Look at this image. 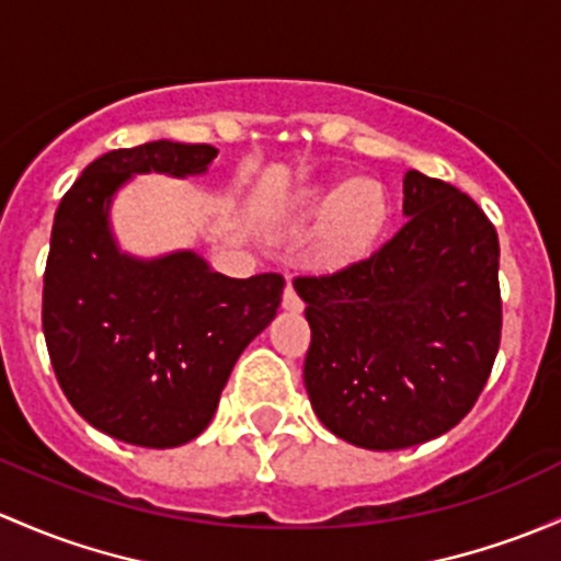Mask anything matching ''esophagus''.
<instances>
[{"mask_svg": "<svg viewBox=\"0 0 561 561\" xmlns=\"http://www.w3.org/2000/svg\"><path fill=\"white\" fill-rule=\"evenodd\" d=\"M282 306H285L287 311H300V309H304V300H300V296H298L296 287H293V285L285 287V296H282Z\"/></svg>", "mask_w": 561, "mask_h": 561, "instance_id": "1", "label": "esophagus"}]
</instances>
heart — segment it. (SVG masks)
<instances>
[{"label": "heart", "instance_id": "1", "mask_svg": "<svg viewBox=\"0 0 561 561\" xmlns=\"http://www.w3.org/2000/svg\"><path fill=\"white\" fill-rule=\"evenodd\" d=\"M387 220V196L379 182L357 180L333 191L314 193L300 211V226H328L322 255L344 263L370 250Z\"/></svg>", "mask_w": 561, "mask_h": 561}]
</instances>
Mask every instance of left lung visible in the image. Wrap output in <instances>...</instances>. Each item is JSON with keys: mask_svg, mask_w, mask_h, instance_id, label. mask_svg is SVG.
<instances>
[{"mask_svg": "<svg viewBox=\"0 0 561 561\" xmlns=\"http://www.w3.org/2000/svg\"><path fill=\"white\" fill-rule=\"evenodd\" d=\"M405 222L365 261L296 276L311 344L304 385L333 435L374 451L449 433L500 350V241L479 204L405 172Z\"/></svg>", "mask_w": 561, "mask_h": 561, "instance_id": "obj_1", "label": "left lung"}]
</instances>
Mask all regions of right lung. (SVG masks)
I'll return each mask as SVG.
<instances>
[{
    "mask_svg": "<svg viewBox=\"0 0 561 561\" xmlns=\"http://www.w3.org/2000/svg\"><path fill=\"white\" fill-rule=\"evenodd\" d=\"M215 156L169 139L104 152L56 209L47 355L75 411L123 444L172 449L202 435L236 359L279 309V274L231 279L191 250L139 261L112 239V196L131 174H204Z\"/></svg>",
    "mask_w": 561,
    "mask_h": 561,
    "instance_id": "1",
    "label": "right lung"
}]
</instances>
